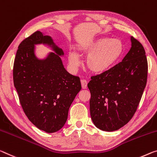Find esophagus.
<instances>
[{
	"label": "esophagus",
	"instance_id": "esophagus-1",
	"mask_svg": "<svg viewBox=\"0 0 157 157\" xmlns=\"http://www.w3.org/2000/svg\"><path fill=\"white\" fill-rule=\"evenodd\" d=\"M87 83L88 82L86 80V79H82L81 80V84H82V89H86L87 87Z\"/></svg>",
	"mask_w": 157,
	"mask_h": 157
}]
</instances>
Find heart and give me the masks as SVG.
Masks as SVG:
<instances>
[{"instance_id":"obj_1","label":"heart","mask_w":157,"mask_h":157,"mask_svg":"<svg viewBox=\"0 0 157 157\" xmlns=\"http://www.w3.org/2000/svg\"><path fill=\"white\" fill-rule=\"evenodd\" d=\"M88 56L86 66L91 72L102 73L112 68L122 56L124 45L118 38H101L94 40L81 49ZM68 61L71 68L77 70L81 63L79 54L75 51L68 53Z\"/></svg>"}]
</instances>
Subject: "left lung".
Instances as JSON below:
<instances>
[{"label":"left lung","mask_w":157,"mask_h":157,"mask_svg":"<svg viewBox=\"0 0 157 157\" xmlns=\"http://www.w3.org/2000/svg\"><path fill=\"white\" fill-rule=\"evenodd\" d=\"M131 47L119 62L108 71L92 76L88 84L92 121L105 131H117L126 125L140 103L147 79L145 49L131 38Z\"/></svg>","instance_id":"8db88e82"}]
</instances>
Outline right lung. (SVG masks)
<instances>
[{"mask_svg":"<svg viewBox=\"0 0 157 157\" xmlns=\"http://www.w3.org/2000/svg\"><path fill=\"white\" fill-rule=\"evenodd\" d=\"M40 43L49 44L57 54L39 60L34 45ZM59 55H63V50L50 36L38 31L19 44L14 62V85L22 109L37 128L47 133L64 126L70 106L82 89L79 77L66 71Z\"/></svg>","mask_w":157,"mask_h":157,"instance_id":"obj_1","label":"right lung"}]
</instances>
